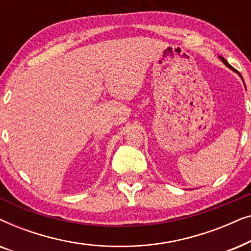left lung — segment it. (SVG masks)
Wrapping results in <instances>:
<instances>
[{
  "mask_svg": "<svg viewBox=\"0 0 251 251\" xmlns=\"http://www.w3.org/2000/svg\"><path fill=\"white\" fill-rule=\"evenodd\" d=\"M219 59H221V60H222V61H223V63H224V64H225V65H226V66H227V67H228V68H229V70H232V71H234V72H236V71H235V70H234V68H233V67H232V66H231V65H229V64H228V63H227V61H226V60H225V59H224V58H223V57H222V56H219ZM236 73H238V72H236ZM238 74H239V73H238ZM239 75H240V74H239ZM240 76H241V75H240ZM241 78H242V76H241Z\"/></svg>",
  "mask_w": 251,
  "mask_h": 251,
  "instance_id": "8db88e82",
  "label": "left lung"
}]
</instances>
